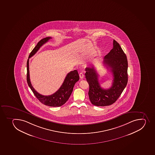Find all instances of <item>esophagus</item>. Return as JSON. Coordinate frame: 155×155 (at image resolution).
<instances>
[{"mask_svg":"<svg viewBox=\"0 0 155 155\" xmlns=\"http://www.w3.org/2000/svg\"><path fill=\"white\" fill-rule=\"evenodd\" d=\"M80 78L82 79L83 78H84V74H83V73L80 72L79 74Z\"/></svg>","mask_w":155,"mask_h":155,"instance_id":"1","label":"esophagus"}]
</instances>
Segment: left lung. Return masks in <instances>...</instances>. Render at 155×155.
<instances>
[{
  "label": "left lung",
  "mask_w": 155,
  "mask_h": 155,
  "mask_svg": "<svg viewBox=\"0 0 155 155\" xmlns=\"http://www.w3.org/2000/svg\"><path fill=\"white\" fill-rule=\"evenodd\" d=\"M113 48L104 58L103 63L110 69L113 75L110 88L104 89L101 87L98 75L93 65L85 68L86 79L89 85L88 95L92 104L95 106H108L114 103L120 96L128 81V63L127 56L115 40Z\"/></svg>",
  "instance_id": "8db88e82"
}]
</instances>
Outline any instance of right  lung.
Masks as SVG:
<instances>
[{"instance_id":"right-lung-1","label":"right lung","mask_w":155,"mask_h":155,"mask_svg":"<svg viewBox=\"0 0 155 155\" xmlns=\"http://www.w3.org/2000/svg\"><path fill=\"white\" fill-rule=\"evenodd\" d=\"M52 38L51 37H46L41 39L37 44L35 47L30 53L28 59L27 61V80L28 84L30 88L31 89L34 95L41 103L44 104L52 107H59L64 104L67 101L69 98L71 93L73 90L74 85L79 80V76L77 70L71 71L67 75L63 83L60 88L53 94L49 96H44L40 94L34 88L30 81V72H29V58L35 55L37 51L43 45L47 43L50 39Z\"/></svg>"}]
</instances>
